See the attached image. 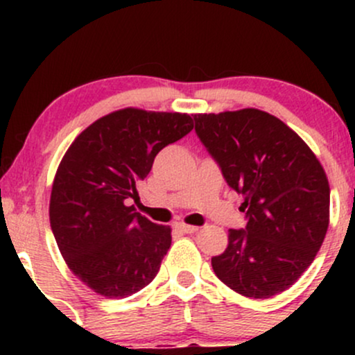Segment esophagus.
Masks as SVG:
<instances>
[{
  "instance_id": "34e87169",
  "label": "esophagus",
  "mask_w": 355,
  "mask_h": 355,
  "mask_svg": "<svg viewBox=\"0 0 355 355\" xmlns=\"http://www.w3.org/2000/svg\"><path fill=\"white\" fill-rule=\"evenodd\" d=\"M177 230H180L182 234H195L198 230V227L195 225H187V223H177Z\"/></svg>"
}]
</instances>
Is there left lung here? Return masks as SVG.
Segmentation results:
<instances>
[{
  "label": "left lung",
  "mask_w": 355,
  "mask_h": 355,
  "mask_svg": "<svg viewBox=\"0 0 355 355\" xmlns=\"http://www.w3.org/2000/svg\"><path fill=\"white\" fill-rule=\"evenodd\" d=\"M193 120L247 211L245 229H230L229 247L211 259L215 275L250 299L287 291L327 234L331 189L324 166L294 130L262 110L197 113Z\"/></svg>",
  "instance_id": "8db88e82"
}]
</instances>
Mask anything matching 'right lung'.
<instances>
[{
    "instance_id": "right-lung-1",
    "label": "right lung",
    "mask_w": 355,
    "mask_h": 355,
    "mask_svg": "<svg viewBox=\"0 0 355 355\" xmlns=\"http://www.w3.org/2000/svg\"><path fill=\"white\" fill-rule=\"evenodd\" d=\"M187 113L123 108L93 121L61 158L50 198L53 235L70 270L93 292L125 299L160 270L172 229L128 207L157 153L191 132Z\"/></svg>"
}]
</instances>
